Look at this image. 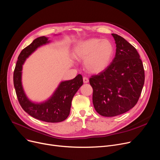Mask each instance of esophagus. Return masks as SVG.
I'll list each match as a JSON object with an SVG mask.
<instances>
[{"instance_id": "obj_1", "label": "esophagus", "mask_w": 160, "mask_h": 160, "mask_svg": "<svg viewBox=\"0 0 160 160\" xmlns=\"http://www.w3.org/2000/svg\"><path fill=\"white\" fill-rule=\"evenodd\" d=\"M83 82H84V84H87V83L89 82V79L86 77H84L83 78Z\"/></svg>"}]
</instances>
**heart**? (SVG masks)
Instances as JSON below:
<instances>
[{"label": "heart", "mask_w": 160, "mask_h": 160, "mask_svg": "<svg viewBox=\"0 0 160 160\" xmlns=\"http://www.w3.org/2000/svg\"><path fill=\"white\" fill-rule=\"evenodd\" d=\"M114 53V46L109 40L90 38L76 44L72 55L76 60L84 61V67L89 72L98 74L109 66Z\"/></svg>", "instance_id": "heart-1"}]
</instances>
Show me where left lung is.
<instances>
[{
  "label": "left lung",
  "mask_w": 160,
  "mask_h": 160,
  "mask_svg": "<svg viewBox=\"0 0 160 160\" xmlns=\"http://www.w3.org/2000/svg\"><path fill=\"white\" fill-rule=\"evenodd\" d=\"M116 44L112 63L89 78L93 103L100 115L112 117L128 112L136 105L144 83V71L137 50L123 37L112 34Z\"/></svg>",
  "instance_id": "left-lung-1"
}]
</instances>
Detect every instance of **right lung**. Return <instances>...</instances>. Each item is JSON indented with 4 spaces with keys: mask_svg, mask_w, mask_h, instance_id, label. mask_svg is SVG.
<instances>
[{
    "mask_svg": "<svg viewBox=\"0 0 160 160\" xmlns=\"http://www.w3.org/2000/svg\"><path fill=\"white\" fill-rule=\"evenodd\" d=\"M48 39L44 36L34 39L20 53L13 72V85L20 105L27 114L39 120L56 123L64 121L70 114L72 98L82 86L83 79L78 74L74 79L61 82L52 96L43 102H33L27 97L22 82L23 65L38 48L50 42Z\"/></svg>",
    "mask_w": 160,
    "mask_h": 160,
    "instance_id": "1",
    "label": "right lung"
}]
</instances>
